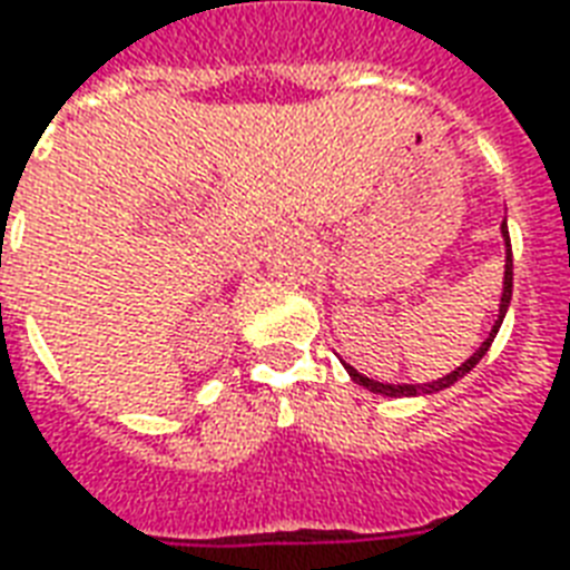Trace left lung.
<instances>
[{"label":"left lung","instance_id":"8db88e82","mask_svg":"<svg viewBox=\"0 0 570 570\" xmlns=\"http://www.w3.org/2000/svg\"><path fill=\"white\" fill-rule=\"evenodd\" d=\"M502 239H504V279H502V297H499V315H495V324L493 331L487 333V340L474 348V354L469 357V361H463L460 366L453 372H448V375H442V379H435V382H426V384H391V382H375V379H366L363 372H357L351 363L342 361V366H345V372H348L351 379L357 384H363L366 391L372 393H382V396H430V393H439L444 391V387H451V384H456L463 375H469V372L481 363V357L490 351V345H493L495 333H499V327H502L504 321V312H508V306H511V288H513V258H511V237H508V222H502Z\"/></svg>","mask_w":570,"mask_h":570}]
</instances>
